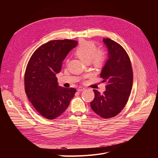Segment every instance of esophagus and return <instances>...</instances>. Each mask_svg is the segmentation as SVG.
Returning a JSON list of instances; mask_svg holds the SVG:
<instances>
[{
  "mask_svg": "<svg viewBox=\"0 0 158 158\" xmlns=\"http://www.w3.org/2000/svg\"><path fill=\"white\" fill-rule=\"evenodd\" d=\"M85 89V88L84 87H79L77 90L78 91V92H82V91H84Z\"/></svg>",
  "mask_w": 158,
  "mask_h": 158,
  "instance_id": "1",
  "label": "esophagus"
}]
</instances>
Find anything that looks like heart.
Listing matches in <instances>:
<instances>
[{"instance_id":"heart-1","label":"heart","mask_w":158,"mask_h":158,"mask_svg":"<svg viewBox=\"0 0 158 158\" xmlns=\"http://www.w3.org/2000/svg\"><path fill=\"white\" fill-rule=\"evenodd\" d=\"M76 56L85 63L90 62L96 67H101L106 60V53L102 49H97L93 41H85L80 44L76 51Z\"/></svg>"}]
</instances>
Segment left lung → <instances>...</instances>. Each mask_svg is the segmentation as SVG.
I'll return each instance as SVG.
<instances>
[{
  "label": "left lung",
  "mask_w": 158,
  "mask_h": 158,
  "mask_svg": "<svg viewBox=\"0 0 158 158\" xmlns=\"http://www.w3.org/2000/svg\"><path fill=\"white\" fill-rule=\"evenodd\" d=\"M108 57L100 76L106 84V91L101 94L94 89L95 98L90 102L92 110L104 118L117 115L127 102L132 86L133 74L128 54L116 41L104 38Z\"/></svg>",
  "instance_id": "8db88e82"
}]
</instances>
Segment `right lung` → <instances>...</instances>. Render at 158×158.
Listing matches in <instances>:
<instances>
[{"label": "right lung", "instance_id": "right-lung-1", "mask_svg": "<svg viewBox=\"0 0 158 158\" xmlns=\"http://www.w3.org/2000/svg\"><path fill=\"white\" fill-rule=\"evenodd\" d=\"M71 40L50 41L31 56L25 73V91L36 111L47 119L57 118L67 108L77 91L59 86L56 75L63 61L77 45Z\"/></svg>", "mask_w": 158, "mask_h": 158}]
</instances>
